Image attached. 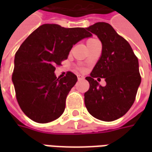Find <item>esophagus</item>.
Here are the masks:
<instances>
[{
    "mask_svg": "<svg viewBox=\"0 0 152 152\" xmlns=\"http://www.w3.org/2000/svg\"><path fill=\"white\" fill-rule=\"evenodd\" d=\"M77 78H78L79 80H84V76H81V75H78V76H77Z\"/></svg>",
    "mask_w": 152,
    "mask_h": 152,
    "instance_id": "esophagus-1",
    "label": "esophagus"
}]
</instances>
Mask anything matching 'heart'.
<instances>
[{"mask_svg":"<svg viewBox=\"0 0 152 152\" xmlns=\"http://www.w3.org/2000/svg\"><path fill=\"white\" fill-rule=\"evenodd\" d=\"M94 40V39H89V40Z\"/></svg>","mask_w":152,"mask_h":152,"instance_id":"1","label":"heart"}]
</instances>
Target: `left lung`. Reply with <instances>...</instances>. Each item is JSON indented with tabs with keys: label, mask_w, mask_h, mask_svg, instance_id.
<instances>
[{
	"label": "left lung",
	"mask_w": 152,
	"mask_h": 152,
	"mask_svg": "<svg viewBox=\"0 0 152 152\" xmlns=\"http://www.w3.org/2000/svg\"><path fill=\"white\" fill-rule=\"evenodd\" d=\"M102 42V53L90 76L85 104L94 117L112 121L123 116L134 102L141 76L138 60L130 45L107 23H96L86 28ZM105 78L106 86L96 80Z\"/></svg>",
	"instance_id": "left-lung-1"
}]
</instances>
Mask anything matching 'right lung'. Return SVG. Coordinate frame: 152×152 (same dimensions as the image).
<instances>
[{
	"mask_svg": "<svg viewBox=\"0 0 152 152\" xmlns=\"http://www.w3.org/2000/svg\"><path fill=\"white\" fill-rule=\"evenodd\" d=\"M91 36L86 28L43 24L23 42L15 53L12 80L18 105L28 117L48 123L63 114L77 77L67 72L57 78L55 66L67 58L73 45Z\"/></svg>",
	"mask_w": 152,
	"mask_h": 152,
	"instance_id": "obj_1",
	"label": "right lung"
}]
</instances>
